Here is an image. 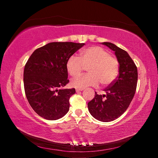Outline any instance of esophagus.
<instances>
[{"label": "esophagus", "instance_id": "1", "mask_svg": "<svg viewBox=\"0 0 158 158\" xmlns=\"http://www.w3.org/2000/svg\"><path fill=\"white\" fill-rule=\"evenodd\" d=\"M82 90H84V89H76V92L77 93H79L80 91H82Z\"/></svg>", "mask_w": 158, "mask_h": 158}]
</instances>
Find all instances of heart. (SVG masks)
<instances>
[{
    "instance_id": "obj_1",
    "label": "heart",
    "mask_w": 158,
    "mask_h": 158,
    "mask_svg": "<svg viewBox=\"0 0 158 158\" xmlns=\"http://www.w3.org/2000/svg\"><path fill=\"white\" fill-rule=\"evenodd\" d=\"M89 65V74L72 79V86L76 89L95 87L100 82L104 86H106L111 84L118 74L119 66L117 59L101 47H88L81 51L80 57L71 56L66 62L67 71L72 77L79 75L84 66Z\"/></svg>"
}]
</instances>
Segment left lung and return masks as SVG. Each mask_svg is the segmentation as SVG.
I'll list each match as a JSON object with an SVG mask.
<instances>
[{"mask_svg": "<svg viewBox=\"0 0 158 158\" xmlns=\"http://www.w3.org/2000/svg\"><path fill=\"white\" fill-rule=\"evenodd\" d=\"M115 52L119 63L118 78L104 90L105 94L98 95L88 103L90 114L102 122L114 121L127 110L137 89V68L125 50L111 42H102Z\"/></svg>", "mask_w": 158, "mask_h": 158, "instance_id": "1", "label": "left lung"}]
</instances>
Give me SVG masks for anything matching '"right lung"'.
Wrapping results in <instances>:
<instances>
[{
	"label": "right lung",
	"instance_id": "add662e5",
	"mask_svg": "<svg viewBox=\"0 0 158 158\" xmlns=\"http://www.w3.org/2000/svg\"><path fill=\"white\" fill-rule=\"evenodd\" d=\"M84 43L50 42L34 51L23 71L26 98L36 113L50 121L68 113L75 89H63L69 83L66 62Z\"/></svg>",
	"mask_w": 158,
	"mask_h": 158
}]
</instances>
